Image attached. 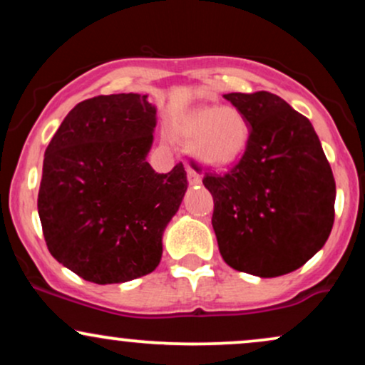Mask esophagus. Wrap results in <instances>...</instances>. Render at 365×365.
<instances>
[{"mask_svg": "<svg viewBox=\"0 0 365 365\" xmlns=\"http://www.w3.org/2000/svg\"><path fill=\"white\" fill-rule=\"evenodd\" d=\"M187 175H188V183H190V185H199V183L202 182L200 175L197 173L195 170H192L190 166H188V168H187Z\"/></svg>", "mask_w": 365, "mask_h": 365, "instance_id": "obj_1", "label": "esophagus"}]
</instances>
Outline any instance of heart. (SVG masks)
Instances as JSON below:
<instances>
[{"label":"heart","instance_id":"obj_1","mask_svg":"<svg viewBox=\"0 0 365 365\" xmlns=\"http://www.w3.org/2000/svg\"><path fill=\"white\" fill-rule=\"evenodd\" d=\"M180 139L192 142L194 158L209 168H230L249 145V121L237 108L204 106L192 110L178 123Z\"/></svg>","mask_w":365,"mask_h":365}]
</instances>
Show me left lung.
I'll return each instance as SVG.
<instances>
[{
    "mask_svg": "<svg viewBox=\"0 0 365 365\" xmlns=\"http://www.w3.org/2000/svg\"><path fill=\"white\" fill-rule=\"evenodd\" d=\"M223 98L249 121L244 156L228 173H206L221 257L233 269L274 278L304 266L334 221L333 171L312 123L271 92Z\"/></svg>",
    "mask_w": 365,
    "mask_h": 365,
    "instance_id": "obj_1",
    "label": "left lung"
}]
</instances>
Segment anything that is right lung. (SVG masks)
Returning <instances> with one entry per match:
<instances>
[{
	"instance_id": "obj_1",
	"label": "right lung",
	"mask_w": 365,
	"mask_h": 365,
	"mask_svg": "<svg viewBox=\"0 0 365 365\" xmlns=\"http://www.w3.org/2000/svg\"><path fill=\"white\" fill-rule=\"evenodd\" d=\"M148 94L98 96L78 103L44 153L37 211L46 245L86 282L125 283L153 273L163 233L188 182L178 163H148L156 128Z\"/></svg>"
}]
</instances>
